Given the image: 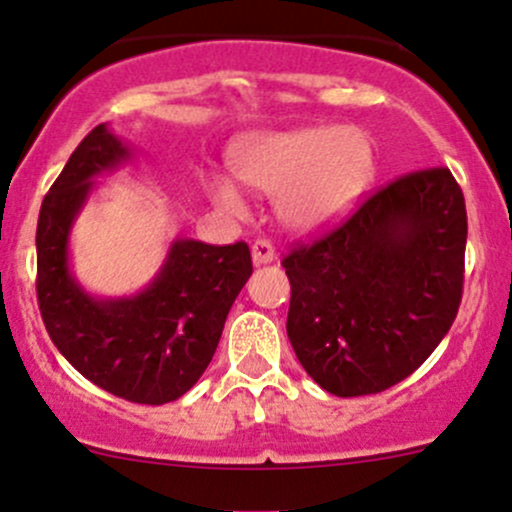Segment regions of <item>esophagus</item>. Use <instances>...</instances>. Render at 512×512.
Returning a JSON list of instances; mask_svg holds the SVG:
<instances>
[{
	"label": "esophagus",
	"mask_w": 512,
	"mask_h": 512,
	"mask_svg": "<svg viewBox=\"0 0 512 512\" xmlns=\"http://www.w3.org/2000/svg\"><path fill=\"white\" fill-rule=\"evenodd\" d=\"M252 260H255V265H267V262H275L277 250L272 247L270 240H255L252 242Z\"/></svg>",
	"instance_id": "obj_1"
}]
</instances>
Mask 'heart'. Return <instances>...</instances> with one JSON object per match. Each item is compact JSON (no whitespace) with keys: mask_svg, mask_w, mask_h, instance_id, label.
<instances>
[{"mask_svg":"<svg viewBox=\"0 0 512 512\" xmlns=\"http://www.w3.org/2000/svg\"><path fill=\"white\" fill-rule=\"evenodd\" d=\"M247 188L277 195V215L289 230L317 232L342 220L374 173V146L361 128H292L255 133L230 151ZM213 200L230 215L245 213L235 183L213 178Z\"/></svg>","mask_w":512,"mask_h":512,"instance_id":"b5f03b06","label":"heart"}]
</instances>
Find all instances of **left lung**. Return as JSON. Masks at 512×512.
I'll return each mask as SVG.
<instances>
[{"label":"left lung","instance_id":"left-lung-1","mask_svg":"<svg viewBox=\"0 0 512 512\" xmlns=\"http://www.w3.org/2000/svg\"><path fill=\"white\" fill-rule=\"evenodd\" d=\"M466 200L448 168L391 180L282 260L287 337L334 396L386 391L414 374L456 319L466 272Z\"/></svg>","mask_w":512,"mask_h":512}]
</instances>
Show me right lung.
Here are the masks:
<instances>
[{"mask_svg":"<svg viewBox=\"0 0 512 512\" xmlns=\"http://www.w3.org/2000/svg\"><path fill=\"white\" fill-rule=\"evenodd\" d=\"M131 158V148L96 126L71 153L39 210L36 299L51 342L103 391L133 404L180 399L218 349L227 312L252 275L247 242L178 240L163 267L133 297L96 299L69 272V232L94 178Z\"/></svg>","mask_w":512,"mask_h":512,"instance_id":"right-lung-1","label":"right lung"}]
</instances>
